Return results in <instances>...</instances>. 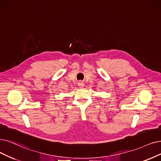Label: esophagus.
Wrapping results in <instances>:
<instances>
[{
	"label": "esophagus",
	"instance_id": "1",
	"mask_svg": "<svg viewBox=\"0 0 161 161\" xmlns=\"http://www.w3.org/2000/svg\"><path fill=\"white\" fill-rule=\"evenodd\" d=\"M77 85H78V86H80V87H84V83L82 82V81H79L78 84H77Z\"/></svg>",
	"mask_w": 161,
	"mask_h": 161
}]
</instances>
